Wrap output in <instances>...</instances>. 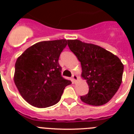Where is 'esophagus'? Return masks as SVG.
<instances>
[{
	"label": "esophagus",
	"instance_id": "obj_1",
	"mask_svg": "<svg viewBox=\"0 0 134 134\" xmlns=\"http://www.w3.org/2000/svg\"><path fill=\"white\" fill-rule=\"evenodd\" d=\"M72 80L74 82L76 81V80H78V76H76V74H73V75L72 76Z\"/></svg>",
	"mask_w": 134,
	"mask_h": 134
}]
</instances>
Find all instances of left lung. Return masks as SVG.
<instances>
[{"instance_id": "1", "label": "left lung", "mask_w": 134, "mask_h": 134, "mask_svg": "<svg viewBox=\"0 0 134 134\" xmlns=\"http://www.w3.org/2000/svg\"><path fill=\"white\" fill-rule=\"evenodd\" d=\"M68 46L80 62L81 76L88 85L82 102L100 106L109 102L122 82L124 64L117 55L97 45L78 40H68Z\"/></svg>"}]
</instances>
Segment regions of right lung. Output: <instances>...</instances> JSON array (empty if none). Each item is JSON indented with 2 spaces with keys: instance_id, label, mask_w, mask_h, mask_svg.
I'll return each instance as SVG.
<instances>
[{
  "instance_id": "1",
  "label": "right lung",
  "mask_w": 134,
  "mask_h": 134,
  "mask_svg": "<svg viewBox=\"0 0 134 134\" xmlns=\"http://www.w3.org/2000/svg\"><path fill=\"white\" fill-rule=\"evenodd\" d=\"M68 40L43 41L27 48L15 66L14 82L22 97L32 106L46 108L60 100L70 80L61 75L58 62Z\"/></svg>"
}]
</instances>
